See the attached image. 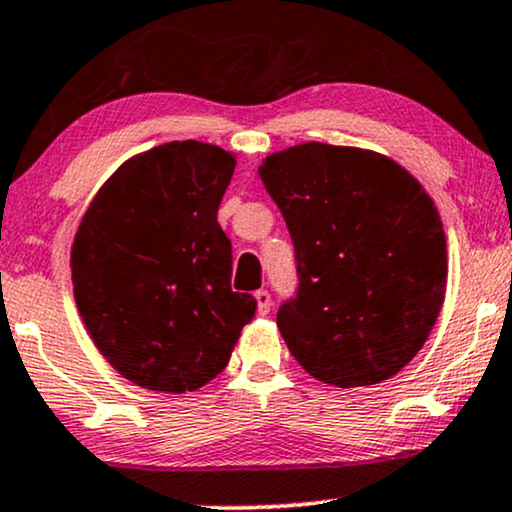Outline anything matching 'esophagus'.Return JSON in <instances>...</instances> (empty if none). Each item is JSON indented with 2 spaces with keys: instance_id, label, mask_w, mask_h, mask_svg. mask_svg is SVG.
<instances>
[{
  "instance_id": "34e87169",
  "label": "esophagus",
  "mask_w": 512,
  "mask_h": 512,
  "mask_svg": "<svg viewBox=\"0 0 512 512\" xmlns=\"http://www.w3.org/2000/svg\"><path fill=\"white\" fill-rule=\"evenodd\" d=\"M255 300H257V307H260V314H269V309H271V295H269V290H257L255 293Z\"/></svg>"
}]
</instances>
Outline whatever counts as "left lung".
Instances as JSON below:
<instances>
[{"label": "left lung", "instance_id": "left-lung-1", "mask_svg": "<svg viewBox=\"0 0 512 512\" xmlns=\"http://www.w3.org/2000/svg\"><path fill=\"white\" fill-rule=\"evenodd\" d=\"M293 238L297 290L276 323L304 371L375 385L416 357L446 288L442 219L404 167L309 141L260 167Z\"/></svg>", "mask_w": 512, "mask_h": 512}]
</instances>
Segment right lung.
<instances>
[{
  "label": "right lung",
  "mask_w": 512,
  "mask_h": 512,
  "mask_svg": "<svg viewBox=\"0 0 512 512\" xmlns=\"http://www.w3.org/2000/svg\"><path fill=\"white\" fill-rule=\"evenodd\" d=\"M236 158L172 141L127 160L84 212L70 267L99 352L146 390L193 392L229 364L257 300L231 288L217 210Z\"/></svg>",
  "instance_id": "right-lung-1"
}]
</instances>
